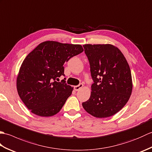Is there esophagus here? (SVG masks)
<instances>
[{
  "label": "esophagus",
  "instance_id": "1",
  "mask_svg": "<svg viewBox=\"0 0 152 152\" xmlns=\"http://www.w3.org/2000/svg\"><path fill=\"white\" fill-rule=\"evenodd\" d=\"M83 85L82 84V83H80V84L78 86H74V89L75 90V91H79V90L83 88Z\"/></svg>",
  "mask_w": 152,
  "mask_h": 152
}]
</instances>
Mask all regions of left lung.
<instances>
[{
    "mask_svg": "<svg viewBox=\"0 0 152 152\" xmlns=\"http://www.w3.org/2000/svg\"><path fill=\"white\" fill-rule=\"evenodd\" d=\"M93 83L82 106L99 118L115 114L126 104L133 89L130 67L124 54L112 44H85Z\"/></svg>",
    "mask_w": 152,
    "mask_h": 152,
    "instance_id": "obj_1",
    "label": "left lung"
}]
</instances>
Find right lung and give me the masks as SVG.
I'll return each mask as SVG.
<instances>
[{
    "mask_svg": "<svg viewBox=\"0 0 152 152\" xmlns=\"http://www.w3.org/2000/svg\"><path fill=\"white\" fill-rule=\"evenodd\" d=\"M80 44L56 41L40 43L25 57L17 77V90L23 102L33 114L42 117L56 115L72 94L73 88L56 81L64 74V64L81 53Z\"/></svg>",
    "mask_w": 152,
    "mask_h": 152,
    "instance_id": "right-lung-1",
    "label": "right lung"
}]
</instances>
